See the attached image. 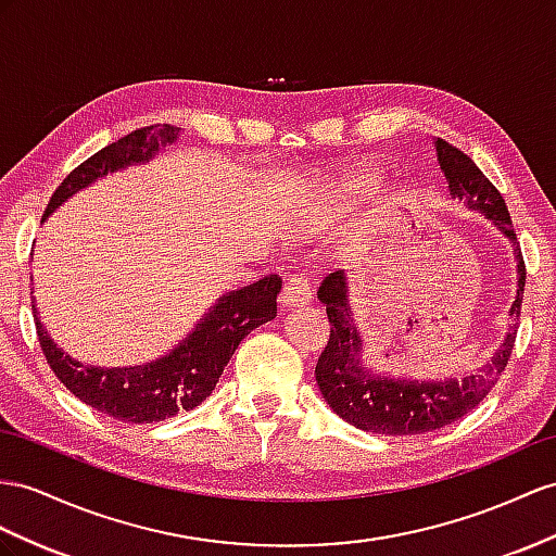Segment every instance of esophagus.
Segmentation results:
<instances>
[{"instance_id":"1","label":"esophagus","mask_w":556,"mask_h":556,"mask_svg":"<svg viewBox=\"0 0 556 556\" xmlns=\"http://www.w3.org/2000/svg\"><path fill=\"white\" fill-rule=\"evenodd\" d=\"M281 303L283 307H305L312 303V281L307 279L305 273L291 275L287 287H283Z\"/></svg>"}]
</instances>
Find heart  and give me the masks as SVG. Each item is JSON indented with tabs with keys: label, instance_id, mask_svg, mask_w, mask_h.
I'll return each mask as SVG.
<instances>
[{
	"label": "heart",
	"instance_id": "1",
	"mask_svg": "<svg viewBox=\"0 0 556 556\" xmlns=\"http://www.w3.org/2000/svg\"><path fill=\"white\" fill-rule=\"evenodd\" d=\"M366 185V174L364 170H348L345 176H340L336 180V190L343 194V197H350L354 192H359Z\"/></svg>",
	"mask_w": 556,
	"mask_h": 556
}]
</instances>
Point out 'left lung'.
Wrapping results in <instances>:
<instances>
[{
	"label": "left lung",
	"mask_w": 556,
	"mask_h": 556,
	"mask_svg": "<svg viewBox=\"0 0 556 556\" xmlns=\"http://www.w3.org/2000/svg\"><path fill=\"white\" fill-rule=\"evenodd\" d=\"M434 148L451 197L460 199L467 208L483 213L515 247L519 283L517 301L511 305V317H519L526 265L505 199L465 152L441 138L434 140ZM348 293L350 287L343 269L326 277L317 291V298L326 305V315L331 321V338L317 362L315 376L326 404L345 422L359 427V430L402 437L432 432L451 425L453 420L469 414L491 392L497 378L505 371L511 350H515L517 324H511V331L491 362L481 366L477 374H469L460 380L448 378L425 382L378 376L362 362V336L357 331V324H354Z\"/></svg>",
	"instance_id": "left-lung-1"
}]
</instances>
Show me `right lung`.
<instances>
[{"label": "right lung", "instance_id": "1", "mask_svg": "<svg viewBox=\"0 0 556 556\" xmlns=\"http://www.w3.org/2000/svg\"><path fill=\"white\" fill-rule=\"evenodd\" d=\"M178 136L180 129L176 126L156 124L98 150L55 188L41 220H47L70 197L89 188L98 178L131 164L150 162L160 148L174 146ZM279 291L281 279L269 275L244 289L220 295L178 348L140 366L103 368L81 364L53 343L37 312L35 326L51 371L79 402L131 425L160 422L176 416L178 410H192L206 400L241 340L277 317Z\"/></svg>", "mask_w": 556, "mask_h": 556}]
</instances>
